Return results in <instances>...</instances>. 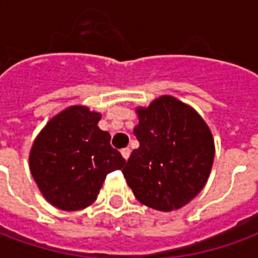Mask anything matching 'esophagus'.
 Wrapping results in <instances>:
<instances>
[{
  "label": "esophagus",
  "instance_id": "34e87169",
  "mask_svg": "<svg viewBox=\"0 0 258 258\" xmlns=\"http://www.w3.org/2000/svg\"><path fill=\"white\" fill-rule=\"evenodd\" d=\"M130 153H131V151H130V148H124V149H121V156H123L124 159H125V160H128Z\"/></svg>",
  "mask_w": 258,
  "mask_h": 258
}]
</instances>
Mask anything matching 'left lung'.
Here are the masks:
<instances>
[{"label":"left lung","instance_id":"left-lung-1","mask_svg":"<svg viewBox=\"0 0 258 258\" xmlns=\"http://www.w3.org/2000/svg\"><path fill=\"white\" fill-rule=\"evenodd\" d=\"M140 123L124 178L142 205L171 211L189 203L207 182L214 160L210 128L198 112L163 95L137 109Z\"/></svg>","mask_w":258,"mask_h":258}]
</instances>
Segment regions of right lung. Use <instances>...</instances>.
<instances>
[{"mask_svg": "<svg viewBox=\"0 0 258 258\" xmlns=\"http://www.w3.org/2000/svg\"><path fill=\"white\" fill-rule=\"evenodd\" d=\"M99 120L101 114L87 106H70L48 121L31 146V175L60 210L92 205L107 174L125 164L110 146V134L98 127Z\"/></svg>", "mask_w": 258, "mask_h": 258, "instance_id": "obj_1", "label": "right lung"}]
</instances>
